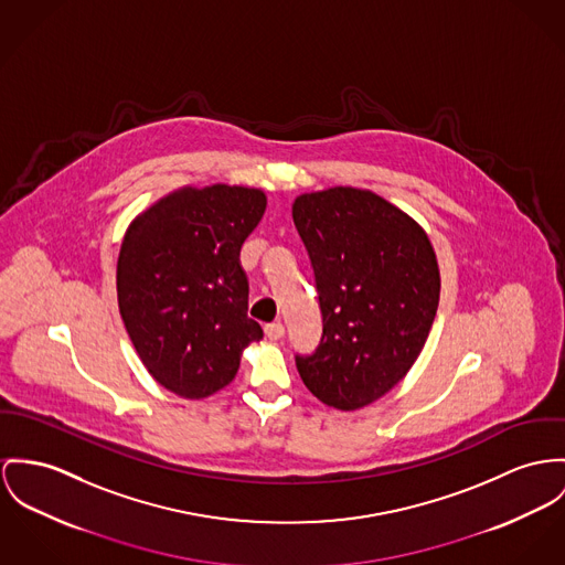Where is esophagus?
Returning <instances> with one entry per match:
<instances>
[{"mask_svg": "<svg viewBox=\"0 0 565 565\" xmlns=\"http://www.w3.org/2000/svg\"><path fill=\"white\" fill-rule=\"evenodd\" d=\"M264 333H266L268 340H279V338H284L286 327L281 322H270V324L264 327Z\"/></svg>", "mask_w": 565, "mask_h": 565, "instance_id": "obj_1", "label": "esophagus"}]
</instances>
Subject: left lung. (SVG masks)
Returning a JSON list of instances; mask_svg holds the SVG:
<instances>
[{"label": "left lung", "mask_w": 565, "mask_h": 565, "mask_svg": "<svg viewBox=\"0 0 565 565\" xmlns=\"http://www.w3.org/2000/svg\"><path fill=\"white\" fill-rule=\"evenodd\" d=\"M292 218L313 270L322 335L295 354L305 387L340 411L372 404L411 370L438 307L426 232L376 193H305Z\"/></svg>", "instance_id": "8db88e82"}]
</instances>
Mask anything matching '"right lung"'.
Masks as SVG:
<instances>
[{
    "instance_id": "1",
    "label": "right lung",
    "mask_w": 565,
    "mask_h": 565,
    "mask_svg": "<svg viewBox=\"0 0 565 565\" xmlns=\"http://www.w3.org/2000/svg\"><path fill=\"white\" fill-rule=\"evenodd\" d=\"M264 209L260 189H184L135 218L125 236L120 313L148 372L175 395L223 390L243 348L262 340L238 256Z\"/></svg>"
}]
</instances>
